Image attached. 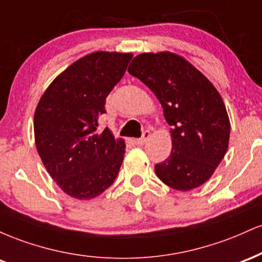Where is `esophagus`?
<instances>
[{
    "label": "esophagus",
    "mask_w": 262,
    "mask_h": 262,
    "mask_svg": "<svg viewBox=\"0 0 262 262\" xmlns=\"http://www.w3.org/2000/svg\"><path fill=\"white\" fill-rule=\"evenodd\" d=\"M149 138H150V132L145 130L143 133V137L139 138V139H135V144H137V145H139V146L144 145V144H145L146 141L149 140Z\"/></svg>",
    "instance_id": "esophagus-1"
}]
</instances>
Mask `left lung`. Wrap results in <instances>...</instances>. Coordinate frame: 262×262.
I'll return each instance as SVG.
<instances>
[{
    "instance_id": "obj_1",
    "label": "left lung",
    "mask_w": 262,
    "mask_h": 262,
    "mask_svg": "<svg viewBox=\"0 0 262 262\" xmlns=\"http://www.w3.org/2000/svg\"><path fill=\"white\" fill-rule=\"evenodd\" d=\"M128 73L154 92L171 125L172 149L155 165L156 176L179 191L200 187L229 145V117L217 89L187 60L170 52L139 54Z\"/></svg>"
}]
</instances>
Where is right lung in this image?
I'll return each instance as SVG.
<instances>
[{"label":"right lung","instance_id":"add662e5","mask_svg":"<svg viewBox=\"0 0 262 262\" xmlns=\"http://www.w3.org/2000/svg\"><path fill=\"white\" fill-rule=\"evenodd\" d=\"M130 53L96 52L50 83L34 113V138L45 169L66 194L92 200L112 185L125 152L123 139L98 132L106 97L121 81Z\"/></svg>","mask_w":262,"mask_h":262}]
</instances>
